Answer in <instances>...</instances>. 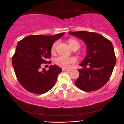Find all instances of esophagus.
<instances>
[{
	"label": "esophagus",
	"instance_id": "obj_1",
	"mask_svg": "<svg viewBox=\"0 0 124 124\" xmlns=\"http://www.w3.org/2000/svg\"><path fill=\"white\" fill-rule=\"evenodd\" d=\"M62 71H65V72H70L71 71V70H67V69H65V68H62Z\"/></svg>",
	"mask_w": 124,
	"mask_h": 124
}]
</instances>
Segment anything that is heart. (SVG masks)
I'll use <instances>...</instances> for the list:
<instances>
[{
  "label": "heart",
  "instance_id": "obj_1",
  "mask_svg": "<svg viewBox=\"0 0 124 124\" xmlns=\"http://www.w3.org/2000/svg\"><path fill=\"white\" fill-rule=\"evenodd\" d=\"M68 44H69L70 47L72 49L74 48L75 47H78V48H79V46H80V44H79L78 41L74 39H70L68 40ZM57 45L58 42L56 41V42H54L52 46L51 52L52 53H54L55 52ZM76 59L75 57H68L64 56H60L56 58L55 59L54 62L58 66L65 69V68H70L72 64H74L76 62Z\"/></svg>",
  "mask_w": 124,
  "mask_h": 124
}]
</instances>
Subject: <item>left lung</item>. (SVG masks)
Instances as JSON below:
<instances>
[{"label":"left lung","mask_w":124,"mask_h":124,"mask_svg":"<svg viewBox=\"0 0 124 124\" xmlns=\"http://www.w3.org/2000/svg\"><path fill=\"white\" fill-rule=\"evenodd\" d=\"M85 41L87 54L80 64L84 68L78 70L79 78L75 85L85 91H95L106 84L116 64V56L111 41L98 33L86 31L70 32ZM88 65L89 68L87 69Z\"/></svg>","instance_id":"obj_1"}]
</instances>
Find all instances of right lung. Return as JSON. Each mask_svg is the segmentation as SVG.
<instances>
[{
	"instance_id": "obj_1",
	"label": "right lung",
	"mask_w": 124,
	"mask_h": 124,
	"mask_svg": "<svg viewBox=\"0 0 124 124\" xmlns=\"http://www.w3.org/2000/svg\"><path fill=\"white\" fill-rule=\"evenodd\" d=\"M64 34L54 36H29L18 42L12 64L18 82L29 92L42 94L53 87L62 70L51 65L48 71L40 70L41 65L48 62L54 41Z\"/></svg>"
}]
</instances>
